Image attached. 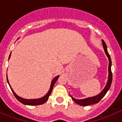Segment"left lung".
Masks as SVG:
<instances>
[{"mask_svg": "<svg viewBox=\"0 0 122 122\" xmlns=\"http://www.w3.org/2000/svg\"><path fill=\"white\" fill-rule=\"evenodd\" d=\"M102 43H103V48H104V52H105L106 55L108 58L109 60V66H108V79H107V82L106 83V85L104 87V88L103 89V90L99 93L97 95L95 96V97H89L86 98L84 99H76L73 98V97L70 95L71 97L72 100L75 102L77 104H79L80 106H86L91 105V104H96V103H98L101 99L103 98L104 97L107 92L109 90L111 86L112 81V74L111 71V65H112V61L111 59V57H110L109 54L108 52H107V46L106 45L105 42L104 41V40H102Z\"/></svg>", "mask_w": 122, "mask_h": 122, "instance_id": "left-lung-1", "label": "left lung"}]
</instances>
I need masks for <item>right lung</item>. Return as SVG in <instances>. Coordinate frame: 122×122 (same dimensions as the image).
<instances>
[{"mask_svg": "<svg viewBox=\"0 0 122 122\" xmlns=\"http://www.w3.org/2000/svg\"><path fill=\"white\" fill-rule=\"evenodd\" d=\"M11 52L10 53L9 56V57H8V60L10 59V56H11ZM59 76H57L56 77H55L54 78L52 79L51 82V86H50V88H49V90L48 91V92L45 95L44 97L41 98H37V99H25V98H21L16 93H15V92L13 91V90L12 89L11 87L9 81H8V77H7V74H6V80H7V82L8 84H9L11 90L12 91V92L13 93L15 97H16V98L19 101V102H21V103H22L23 104H25V105H30V106H36V105H40V104H43V103H45V102L48 101V98H49V97L50 96L51 93L52 92V89H53L55 83L57 81V80L59 78Z\"/></svg>", "mask_w": 122, "mask_h": 122, "instance_id": "right-lung-1", "label": "right lung"}]
</instances>
